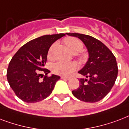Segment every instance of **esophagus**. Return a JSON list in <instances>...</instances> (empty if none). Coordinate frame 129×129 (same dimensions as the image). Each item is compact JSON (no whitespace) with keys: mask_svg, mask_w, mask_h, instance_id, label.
Masks as SVG:
<instances>
[{"mask_svg":"<svg viewBox=\"0 0 129 129\" xmlns=\"http://www.w3.org/2000/svg\"><path fill=\"white\" fill-rule=\"evenodd\" d=\"M61 79H63V80H69L70 79L69 77H64V76H62Z\"/></svg>","mask_w":129,"mask_h":129,"instance_id":"1","label":"esophagus"}]
</instances>
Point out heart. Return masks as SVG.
Listing matches in <instances>:
<instances>
[{"instance_id": "b5f03b06", "label": "heart", "mask_w": 129, "mask_h": 129, "mask_svg": "<svg viewBox=\"0 0 129 129\" xmlns=\"http://www.w3.org/2000/svg\"><path fill=\"white\" fill-rule=\"evenodd\" d=\"M66 44L67 45L70 50L74 54H77L83 49V45L79 40L75 38H69L65 40ZM56 46V43H54L51 46L49 49L48 55L50 56L52 55L53 51ZM77 69V64L73 62H62L58 61L52 65V70L56 74L60 75L69 76L75 71Z\"/></svg>"}]
</instances>
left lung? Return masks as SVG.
<instances>
[{"label": "left lung", "instance_id": "obj_1", "mask_svg": "<svg viewBox=\"0 0 129 129\" xmlns=\"http://www.w3.org/2000/svg\"><path fill=\"white\" fill-rule=\"evenodd\" d=\"M78 38L86 46L89 58L78 71L86 78H81L79 86L72 91L74 96L85 102H97L102 100L114 85L118 75L116 60L111 51L102 42L88 35L66 33Z\"/></svg>", "mask_w": 129, "mask_h": 129}]
</instances>
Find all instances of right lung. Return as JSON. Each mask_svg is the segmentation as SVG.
Listing matches in <instances>:
<instances>
[{"label":"right lung","mask_w":129,"mask_h":129,"mask_svg":"<svg viewBox=\"0 0 129 129\" xmlns=\"http://www.w3.org/2000/svg\"><path fill=\"white\" fill-rule=\"evenodd\" d=\"M64 34L46 35L29 41L17 52L9 62L7 77L10 87L16 95L23 102L35 103L48 97L60 77L56 75L45 76L42 81L40 77L44 71L48 75L50 71L43 69L51 45Z\"/></svg>","instance_id":"right-lung-1"}]
</instances>
